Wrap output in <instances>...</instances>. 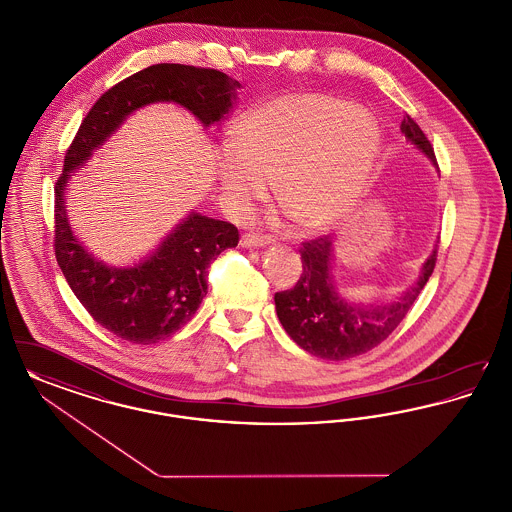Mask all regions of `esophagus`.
Returning <instances> with one entry per match:
<instances>
[{"label":"esophagus","instance_id":"obj_1","mask_svg":"<svg viewBox=\"0 0 512 512\" xmlns=\"http://www.w3.org/2000/svg\"><path fill=\"white\" fill-rule=\"evenodd\" d=\"M242 247H253V249H259V247H265V245L272 244V240L268 236H255V234H245L240 240Z\"/></svg>","mask_w":512,"mask_h":512}]
</instances>
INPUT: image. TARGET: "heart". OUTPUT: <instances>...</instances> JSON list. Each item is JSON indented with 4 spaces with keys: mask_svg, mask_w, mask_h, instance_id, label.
<instances>
[{
    "mask_svg": "<svg viewBox=\"0 0 512 512\" xmlns=\"http://www.w3.org/2000/svg\"><path fill=\"white\" fill-rule=\"evenodd\" d=\"M220 155L226 203L245 213L274 197L303 234L338 228L365 192L380 153V128L357 103L324 92H295L249 109Z\"/></svg>",
    "mask_w": 512,
    "mask_h": 512,
    "instance_id": "obj_1",
    "label": "heart"
}]
</instances>
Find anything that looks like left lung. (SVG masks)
<instances>
[{"instance_id":"obj_1","label":"left lung","mask_w":512,"mask_h":512,"mask_svg":"<svg viewBox=\"0 0 512 512\" xmlns=\"http://www.w3.org/2000/svg\"><path fill=\"white\" fill-rule=\"evenodd\" d=\"M401 132L438 169L434 147L409 115L403 117ZM436 255L438 245L422 263L416 282L399 297L388 303H351L338 292L332 276L334 240L322 236L305 242L301 247L303 272L297 284L274 295L276 315L288 336L315 357L345 361L363 355L386 340L409 313L434 272Z\"/></svg>"}]
</instances>
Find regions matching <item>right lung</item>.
<instances>
[{"mask_svg":"<svg viewBox=\"0 0 512 512\" xmlns=\"http://www.w3.org/2000/svg\"><path fill=\"white\" fill-rule=\"evenodd\" d=\"M238 90V80L215 69L151 65L107 90L67 149L63 176L55 184V257L84 309L122 340L149 345L186 326L207 295L209 265L224 249L236 247L240 234L230 222L192 211L138 263L107 265L71 228L65 203L69 180L138 109L176 103L207 128L224 121Z\"/></svg>","mask_w":512,"mask_h":512,"instance_id":"add662e5","label":"right lung"}]
</instances>
